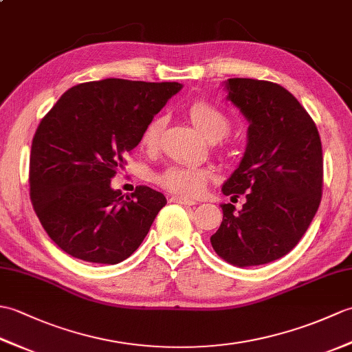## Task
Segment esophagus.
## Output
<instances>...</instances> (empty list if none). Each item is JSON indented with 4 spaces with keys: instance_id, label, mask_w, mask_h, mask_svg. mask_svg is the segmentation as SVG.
<instances>
[{
    "instance_id": "1",
    "label": "esophagus",
    "mask_w": 352,
    "mask_h": 352,
    "mask_svg": "<svg viewBox=\"0 0 352 352\" xmlns=\"http://www.w3.org/2000/svg\"><path fill=\"white\" fill-rule=\"evenodd\" d=\"M170 201L172 203H178V204H184V206H195V201L189 199V198H183V197H172Z\"/></svg>"
}]
</instances>
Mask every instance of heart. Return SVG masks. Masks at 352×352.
I'll list each match as a JSON object with an SVG mask.
<instances>
[{
    "instance_id": "heart-1",
    "label": "heart",
    "mask_w": 352,
    "mask_h": 352,
    "mask_svg": "<svg viewBox=\"0 0 352 352\" xmlns=\"http://www.w3.org/2000/svg\"><path fill=\"white\" fill-rule=\"evenodd\" d=\"M188 116L197 125V129L204 134L207 139L219 140L227 136L231 129L230 118L218 109L214 104L206 100L192 101L188 107ZM164 119L162 115L154 116L140 133L139 144L146 151L153 153L159 148ZM214 178V169L198 164L175 163L169 164L168 168L157 172L153 177V182L160 186L162 189L174 193L177 197L192 198L198 197L204 190L206 184Z\"/></svg>"
}]
</instances>
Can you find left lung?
Segmentation results:
<instances>
[{
  "instance_id": "left-lung-1",
  "label": "left lung",
  "mask_w": 352,
  "mask_h": 352,
  "mask_svg": "<svg viewBox=\"0 0 352 352\" xmlns=\"http://www.w3.org/2000/svg\"><path fill=\"white\" fill-rule=\"evenodd\" d=\"M227 89L250 126L243 159L222 192L245 195L246 203L239 213L221 206L222 223L210 242L228 263L250 267L284 257L307 231L322 198V144L287 89L252 78H230Z\"/></svg>"
}]
</instances>
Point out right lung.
I'll list each match as a JSON object with an SVG mask.
<instances>
[{
	"instance_id": "right-lung-1",
	"label": "right lung",
	"mask_w": 352,
	"mask_h": 352,
	"mask_svg": "<svg viewBox=\"0 0 352 352\" xmlns=\"http://www.w3.org/2000/svg\"><path fill=\"white\" fill-rule=\"evenodd\" d=\"M180 89L169 81H89L66 91L42 118L30 153V199L66 254L116 265L139 248L166 198L148 186L124 198L110 182L144 126Z\"/></svg>"
}]
</instances>
